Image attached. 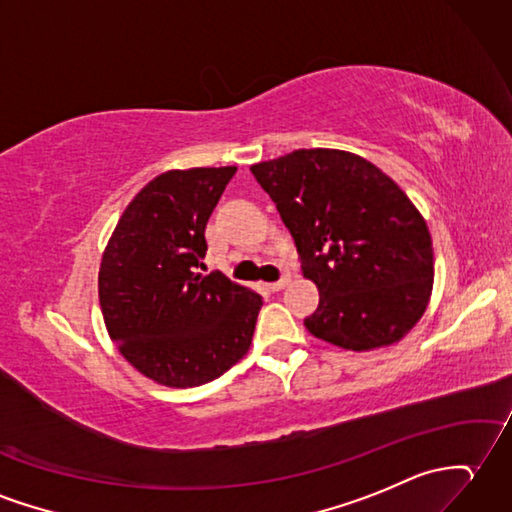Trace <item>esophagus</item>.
<instances>
[{
	"label": "esophagus",
	"instance_id": "esophagus-1",
	"mask_svg": "<svg viewBox=\"0 0 512 512\" xmlns=\"http://www.w3.org/2000/svg\"><path fill=\"white\" fill-rule=\"evenodd\" d=\"M290 272H283V277L279 279V281H275V283H268V290H272V292H279V290H283L285 285L290 283Z\"/></svg>",
	"mask_w": 512,
	"mask_h": 512
}]
</instances>
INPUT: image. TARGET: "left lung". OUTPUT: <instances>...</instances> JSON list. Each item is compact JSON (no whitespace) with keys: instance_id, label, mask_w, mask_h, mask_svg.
I'll return each instance as SVG.
<instances>
[{"instance_id":"obj_1","label":"left lung","mask_w":512,"mask_h":512,"mask_svg":"<svg viewBox=\"0 0 512 512\" xmlns=\"http://www.w3.org/2000/svg\"><path fill=\"white\" fill-rule=\"evenodd\" d=\"M320 301L310 334L351 351L401 340L432 294V237L399 185L358 154L314 148L251 168Z\"/></svg>"}]
</instances>
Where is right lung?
Segmentation results:
<instances>
[{
    "instance_id": "right-lung-1",
    "label": "right lung",
    "mask_w": 512,
    "mask_h": 512,
    "mask_svg": "<svg viewBox=\"0 0 512 512\" xmlns=\"http://www.w3.org/2000/svg\"><path fill=\"white\" fill-rule=\"evenodd\" d=\"M237 168L172 170L126 207L106 246L98 288L106 329L139 373L200 386L251 347L261 296L222 272H194L205 229Z\"/></svg>"
}]
</instances>
